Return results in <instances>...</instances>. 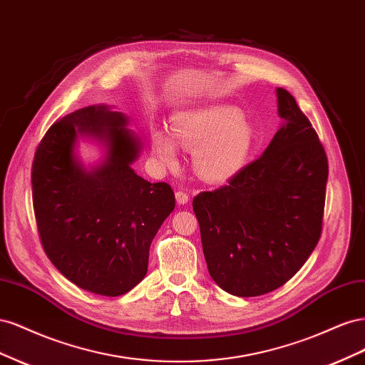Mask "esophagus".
<instances>
[{
  "label": "esophagus",
  "instance_id": "34e87169",
  "mask_svg": "<svg viewBox=\"0 0 365 365\" xmlns=\"http://www.w3.org/2000/svg\"><path fill=\"white\" fill-rule=\"evenodd\" d=\"M175 197H176V202L178 204H187L189 202V195L182 190H176L175 192Z\"/></svg>",
  "mask_w": 365,
  "mask_h": 365
}]
</instances>
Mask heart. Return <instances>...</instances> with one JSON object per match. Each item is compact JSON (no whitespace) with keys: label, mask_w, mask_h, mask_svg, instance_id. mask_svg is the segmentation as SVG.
Returning a JSON list of instances; mask_svg holds the SVG:
<instances>
[{"label":"heart","mask_w":365,"mask_h":365,"mask_svg":"<svg viewBox=\"0 0 365 365\" xmlns=\"http://www.w3.org/2000/svg\"><path fill=\"white\" fill-rule=\"evenodd\" d=\"M170 130L178 145L195 152V169L208 182H225L244 169L254 140L251 125L233 106L178 113L170 120ZM150 146L163 164H176L178 152L164 130H150Z\"/></svg>","instance_id":"b5f03b06"}]
</instances>
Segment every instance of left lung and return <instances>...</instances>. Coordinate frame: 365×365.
<instances>
[{
  "instance_id": "left-lung-1",
  "label": "left lung",
  "mask_w": 365,
  "mask_h": 365,
  "mask_svg": "<svg viewBox=\"0 0 365 365\" xmlns=\"http://www.w3.org/2000/svg\"><path fill=\"white\" fill-rule=\"evenodd\" d=\"M277 101L284 125L262 157L193 197L208 272L237 297L280 288L322 236L327 155L295 98L277 88Z\"/></svg>"
}]
</instances>
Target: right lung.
<instances>
[{
  "label": "right lung",
  "mask_w": 365,
  "mask_h": 365,
  "mask_svg": "<svg viewBox=\"0 0 365 365\" xmlns=\"http://www.w3.org/2000/svg\"><path fill=\"white\" fill-rule=\"evenodd\" d=\"M125 126L126 117L106 106L82 108L54 121L31 164L43 251L63 277L105 297L145 279L152 240L175 208L168 182H149L130 168L140 143ZM77 131L108 143L107 161L93 173L72 157Z\"/></svg>",
  "instance_id": "right-lung-1"
}]
</instances>
